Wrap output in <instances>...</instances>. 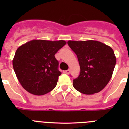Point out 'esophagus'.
Masks as SVG:
<instances>
[{
	"label": "esophagus",
	"mask_w": 129,
	"mask_h": 129,
	"mask_svg": "<svg viewBox=\"0 0 129 129\" xmlns=\"http://www.w3.org/2000/svg\"><path fill=\"white\" fill-rule=\"evenodd\" d=\"M63 72L64 73V74H69V73H70V70H65V71H64Z\"/></svg>",
	"instance_id": "34e87169"
}]
</instances>
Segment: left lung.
Returning a JSON list of instances; mask_svg holds the SVG:
<instances>
[{
  "mask_svg": "<svg viewBox=\"0 0 129 129\" xmlns=\"http://www.w3.org/2000/svg\"><path fill=\"white\" fill-rule=\"evenodd\" d=\"M68 46L77 56L80 74L73 80V86L82 94L100 92L111 79L116 62L113 50L97 41H68Z\"/></svg>",
  "mask_w": 129,
  "mask_h": 129,
  "instance_id": "8db88e82",
  "label": "left lung"
}]
</instances>
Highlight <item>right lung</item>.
I'll list each match as a JSON object with an SVG mask.
<instances>
[{"mask_svg": "<svg viewBox=\"0 0 129 129\" xmlns=\"http://www.w3.org/2000/svg\"><path fill=\"white\" fill-rule=\"evenodd\" d=\"M67 44L63 40H32L17 48L13 67L22 87L30 94H46L57 85L61 72L55 54Z\"/></svg>", "mask_w": 129, "mask_h": 129, "instance_id": "add662e5", "label": "right lung"}]
</instances>
